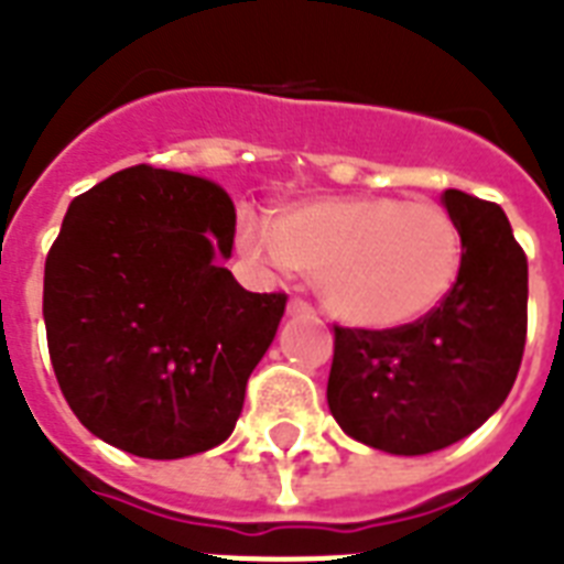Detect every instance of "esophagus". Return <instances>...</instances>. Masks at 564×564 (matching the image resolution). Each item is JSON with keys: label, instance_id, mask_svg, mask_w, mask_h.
I'll return each mask as SVG.
<instances>
[{"label": "esophagus", "instance_id": "esophagus-1", "mask_svg": "<svg viewBox=\"0 0 564 564\" xmlns=\"http://www.w3.org/2000/svg\"><path fill=\"white\" fill-rule=\"evenodd\" d=\"M286 313H290V316H313V307H310L304 299H290Z\"/></svg>", "mask_w": 564, "mask_h": 564}]
</instances>
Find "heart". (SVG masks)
Returning a JSON list of instances; mask_svg holds the SVG:
<instances>
[{
    "label": "heart",
    "mask_w": 564,
    "mask_h": 564,
    "mask_svg": "<svg viewBox=\"0 0 564 564\" xmlns=\"http://www.w3.org/2000/svg\"><path fill=\"white\" fill-rule=\"evenodd\" d=\"M237 239L257 260L316 278L325 307L366 330L430 316L456 286L463 234L433 202L336 195L286 204L272 225L239 210Z\"/></svg>",
    "instance_id": "heart-1"
}]
</instances>
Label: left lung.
Here are the masks:
<instances>
[{
    "mask_svg": "<svg viewBox=\"0 0 564 564\" xmlns=\"http://www.w3.org/2000/svg\"><path fill=\"white\" fill-rule=\"evenodd\" d=\"M463 269L442 304L394 330L334 327L327 403L362 445L421 456L480 427L516 383L527 343V254L507 213L445 189Z\"/></svg>",
    "mask_w": 564,
    "mask_h": 564,
    "instance_id": "8db88e82",
    "label": "left lung"
}]
</instances>
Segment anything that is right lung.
<instances>
[{"mask_svg":"<svg viewBox=\"0 0 564 564\" xmlns=\"http://www.w3.org/2000/svg\"><path fill=\"white\" fill-rule=\"evenodd\" d=\"M237 210L184 172L128 166L73 198L46 254L43 318L57 386L93 436L181 459L234 433L283 292L221 265Z\"/></svg>","mask_w":564,"mask_h":564,"instance_id":"add662e5","label":"right lung"}]
</instances>
